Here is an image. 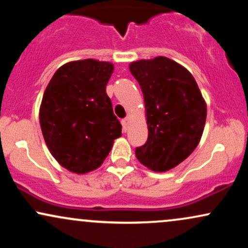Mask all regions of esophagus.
Returning a JSON list of instances; mask_svg holds the SVG:
<instances>
[{"label":"esophagus","instance_id":"esophagus-1","mask_svg":"<svg viewBox=\"0 0 248 248\" xmlns=\"http://www.w3.org/2000/svg\"><path fill=\"white\" fill-rule=\"evenodd\" d=\"M121 124H122V130H124V133L127 132V128H128V119H122L121 120Z\"/></svg>","mask_w":248,"mask_h":248}]
</instances>
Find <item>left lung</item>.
<instances>
[{
    "instance_id": "8db88e82",
    "label": "left lung",
    "mask_w": 248,
    "mask_h": 248,
    "mask_svg": "<svg viewBox=\"0 0 248 248\" xmlns=\"http://www.w3.org/2000/svg\"><path fill=\"white\" fill-rule=\"evenodd\" d=\"M129 70L143 93L148 124V140L135 155L153 171H167L198 146L206 104L191 73L167 57L133 62Z\"/></svg>"
}]
</instances>
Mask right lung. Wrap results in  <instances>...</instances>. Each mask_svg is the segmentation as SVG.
<instances>
[{
	"mask_svg": "<svg viewBox=\"0 0 248 248\" xmlns=\"http://www.w3.org/2000/svg\"><path fill=\"white\" fill-rule=\"evenodd\" d=\"M113 64L95 59L70 62L56 71L45 90L39 124L58 163L76 173L102 164L121 136L106 85Z\"/></svg>",
	"mask_w": 248,
	"mask_h": 248,
	"instance_id": "right-lung-1",
	"label": "right lung"
}]
</instances>
